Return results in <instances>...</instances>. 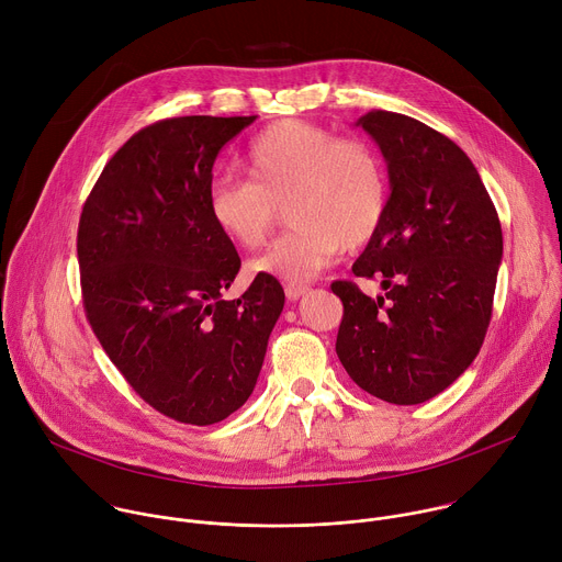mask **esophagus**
I'll use <instances>...</instances> for the list:
<instances>
[{
  "mask_svg": "<svg viewBox=\"0 0 562 562\" xmlns=\"http://www.w3.org/2000/svg\"><path fill=\"white\" fill-rule=\"evenodd\" d=\"M311 289L306 286V284H295V282H289L286 286H284V293H286V297L289 300H300L302 295H306Z\"/></svg>",
  "mask_w": 562,
  "mask_h": 562,
  "instance_id": "1",
  "label": "esophagus"
}]
</instances>
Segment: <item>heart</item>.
Masks as SVG:
<instances>
[{"label":"heart","instance_id":"obj_1","mask_svg":"<svg viewBox=\"0 0 562 562\" xmlns=\"http://www.w3.org/2000/svg\"><path fill=\"white\" fill-rule=\"evenodd\" d=\"M249 180L217 178L209 213L217 231L239 249H258L280 209L291 228L251 262L254 273L304 282L340 249L356 251L380 231L389 184L380 153L360 137L304 120L267 126L245 157Z\"/></svg>","mask_w":562,"mask_h":562}]
</instances>
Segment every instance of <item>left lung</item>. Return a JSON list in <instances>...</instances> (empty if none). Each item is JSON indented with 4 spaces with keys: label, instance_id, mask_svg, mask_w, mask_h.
Wrapping results in <instances>:
<instances>
[{
    "label": "left lung",
    "instance_id": "8db88e82",
    "mask_svg": "<svg viewBox=\"0 0 562 562\" xmlns=\"http://www.w3.org/2000/svg\"><path fill=\"white\" fill-rule=\"evenodd\" d=\"M358 124L380 146L391 195L380 231L353 265L380 280L369 297L338 280L336 353L351 380L391 405H420L473 362L492 319L503 228L467 153L431 126L391 111Z\"/></svg>",
    "mask_w": 562,
    "mask_h": 562
}]
</instances>
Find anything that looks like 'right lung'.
<instances>
[{
    "instance_id": "right-lung-1",
    "label": "right lung",
    "mask_w": 562,
    "mask_h": 562,
    "mask_svg": "<svg viewBox=\"0 0 562 562\" xmlns=\"http://www.w3.org/2000/svg\"><path fill=\"white\" fill-rule=\"evenodd\" d=\"M249 117L187 115L137 131L104 167L77 228L93 334L133 391L184 425H213L258 382L284 306L256 276L224 300L239 256L211 220L215 157Z\"/></svg>"
}]
</instances>
